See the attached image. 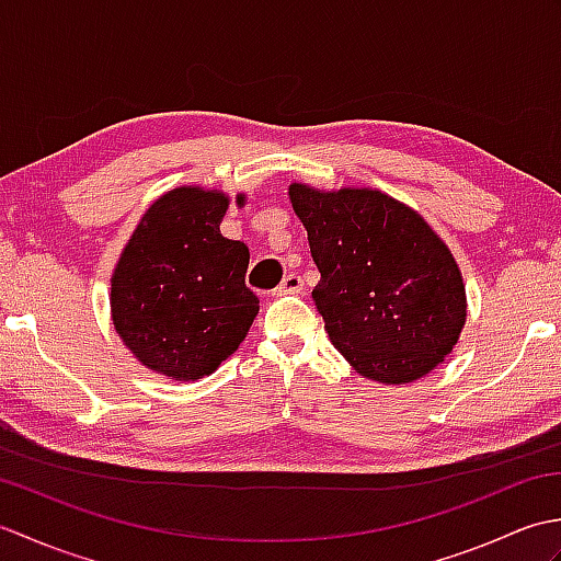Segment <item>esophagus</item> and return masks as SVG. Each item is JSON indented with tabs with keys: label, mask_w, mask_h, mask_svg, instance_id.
<instances>
[{
	"label": "esophagus",
	"mask_w": 561,
	"mask_h": 561,
	"mask_svg": "<svg viewBox=\"0 0 561 561\" xmlns=\"http://www.w3.org/2000/svg\"><path fill=\"white\" fill-rule=\"evenodd\" d=\"M301 291H304V279L296 272H289L287 277L282 279V284H279L277 291H274V294L284 296V294H301Z\"/></svg>",
	"instance_id": "obj_1"
}]
</instances>
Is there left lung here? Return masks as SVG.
Instances as JSON below:
<instances>
[{"label":"left lung","mask_w":561,"mask_h":561,"mask_svg":"<svg viewBox=\"0 0 561 561\" xmlns=\"http://www.w3.org/2000/svg\"><path fill=\"white\" fill-rule=\"evenodd\" d=\"M289 197L320 272L316 308L344 359L388 386L444 362L465 325V287L420 214L378 190L294 183Z\"/></svg>","instance_id":"obj_1"}]
</instances>
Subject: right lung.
Returning <instances> with one entry per match:
<instances>
[{
    "label": "right lung",
    "mask_w": 561,
    "mask_h": 561,
    "mask_svg": "<svg viewBox=\"0 0 561 561\" xmlns=\"http://www.w3.org/2000/svg\"><path fill=\"white\" fill-rule=\"evenodd\" d=\"M243 205V195H238ZM229 197L175 187L141 217L113 274L117 335L151 371L209 376L248 335L260 311L245 287L248 245L224 238Z\"/></svg>",
    "instance_id": "obj_1"
}]
</instances>
